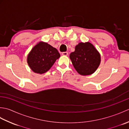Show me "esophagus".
Masks as SVG:
<instances>
[{
	"label": "esophagus",
	"instance_id": "1",
	"mask_svg": "<svg viewBox=\"0 0 129 129\" xmlns=\"http://www.w3.org/2000/svg\"><path fill=\"white\" fill-rule=\"evenodd\" d=\"M61 54L64 56H67L68 55V52H62Z\"/></svg>",
	"mask_w": 129,
	"mask_h": 129
}]
</instances>
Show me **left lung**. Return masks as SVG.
<instances>
[{"mask_svg": "<svg viewBox=\"0 0 129 129\" xmlns=\"http://www.w3.org/2000/svg\"><path fill=\"white\" fill-rule=\"evenodd\" d=\"M70 59L75 70L81 75L94 73L101 61L99 53L89 42L79 43L75 51L70 54Z\"/></svg>", "mask_w": 129, "mask_h": 129, "instance_id": "left-lung-1", "label": "left lung"}]
</instances>
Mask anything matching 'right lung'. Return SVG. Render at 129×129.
<instances>
[{"mask_svg":"<svg viewBox=\"0 0 129 129\" xmlns=\"http://www.w3.org/2000/svg\"><path fill=\"white\" fill-rule=\"evenodd\" d=\"M60 56L56 48L47 43L39 42L28 54L27 62L34 73L42 74L48 72Z\"/></svg>","mask_w":129,"mask_h":129,"instance_id":"obj_1","label":"right lung"}]
</instances>
